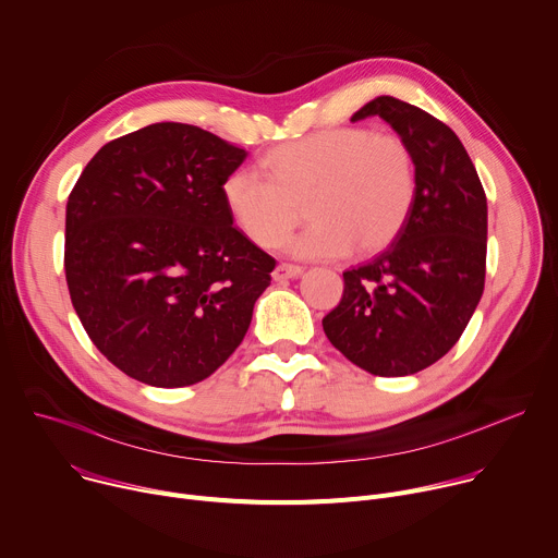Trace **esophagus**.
I'll use <instances>...</instances> for the list:
<instances>
[{"instance_id": "34e87169", "label": "esophagus", "mask_w": 558, "mask_h": 558, "mask_svg": "<svg viewBox=\"0 0 558 558\" xmlns=\"http://www.w3.org/2000/svg\"><path fill=\"white\" fill-rule=\"evenodd\" d=\"M301 274H303V267L289 265V263H280V265L276 267V271H274V280H276V282H284V280H289V278H299Z\"/></svg>"}]
</instances>
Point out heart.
<instances>
[{
	"label": "heart",
	"mask_w": 558,
	"mask_h": 558,
	"mask_svg": "<svg viewBox=\"0 0 558 558\" xmlns=\"http://www.w3.org/2000/svg\"><path fill=\"white\" fill-rule=\"evenodd\" d=\"M267 172L235 168L221 197L235 227L257 246L284 242L303 217L312 225L289 244L299 257L329 259L377 253L403 231L417 197V159L399 134L329 128L282 143L265 157Z\"/></svg>",
	"instance_id": "heart-1"
}]
</instances>
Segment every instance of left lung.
Here are the masks:
<instances>
[{"label":"left lung","mask_w":558,"mask_h":558,"mask_svg":"<svg viewBox=\"0 0 558 558\" xmlns=\"http://www.w3.org/2000/svg\"><path fill=\"white\" fill-rule=\"evenodd\" d=\"M381 117L413 147L417 197L401 235L343 271L341 303L323 318L329 343L369 375L405 377L462 337L485 291L487 195L456 132L392 96L352 121Z\"/></svg>","instance_id":"obj_1"}]
</instances>
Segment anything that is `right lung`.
<instances>
[{
  "mask_svg": "<svg viewBox=\"0 0 558 558\" xmlns=\"http://www.w3.org/2000/svg\"><path fill=\"white\" fill-rule=\"evenodd\" d=\"M244 147L155 123L105 143L66 202L64 276L98 352L128 377L181 388L242 343L276 259L238 227L221 183Z\"/></svg>",
  "mask_w": 558,
  "mask_h": 558,
  "instance_id": "obj_1",
  "label": "right lung"
}]
</instances>
